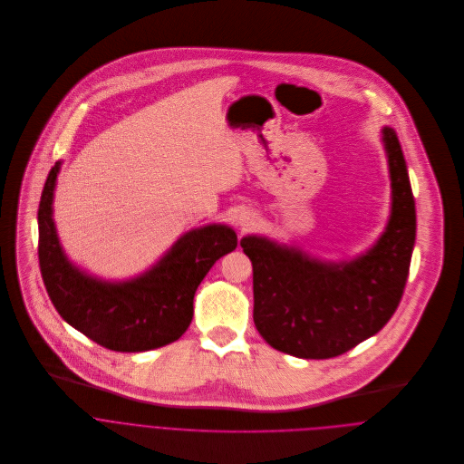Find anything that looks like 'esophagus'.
<instances>
[{
  "instance_id": "34e87169",
  "label": "esophagus",
  "mask_w": 464,
  "mask_h": 464,
  "mask_svg": "<svg viewBox=\"0 0 464 464\" xmlns=\"http://www.w3.org/2000/svg\"><path fill=\"white\" fill-rule=\"evenodd\" d=\"M238 224H240L242 229H247V227H251V226L255 224V218H253L249 213H242V215L238 217Z\"/></svg>"
}]
</instances>
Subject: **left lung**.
<instances>
[{"label": "left lung", "instance_id": "obj_1", "mask_svg": "<svg viewBox=\"0 0 464 464\" xmlns=\"http://www.w3.org/2000/svg\"><path fill=\"white\" fill-rule=\"evenodd\" d=\"M392 208L384 231L361 255L324 260L262 235L240 240L253 264V321L275 350L332 359L379 334L401 302L415 246V200L395 130H381Z\"/></svg>", "mask_w": 464, "mask_h": 464}]
</instances>
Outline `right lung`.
<instances>
[{
	"label": "right lung",
	"mask_w": 464,
	"mask_h": 464,
	"mask_svg": "<svg viewBox=\"0 0 464 464\" xmlns=\"http://www.w3.org/2000/svg\"><path fill=\"white\" fill-rule=\"evenodd\" d=\"M62 160L51 169L38 209L40 269L47 293L74 330L96 344L125 353L157 350L179 341L193 321L197 287L213 264L238 240L227 224H208L184 233L143 273L105 280L65 255L53 202Z\"/></svg>",
	"instance_id": "add662e5"
}]
</instances>
